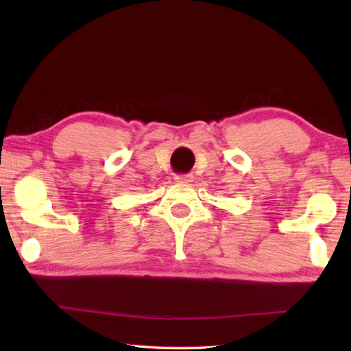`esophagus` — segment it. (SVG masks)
I'll return each instance as SVG.
<instances>
[{
  "label": "esophagus",
  "mask_w": 351,
  "mask_h": 351,
  "mask_svg": "<svg viewBox=\"0 0 351 351\" xmlns=\"http://www.w3.org/2000/svg\"><path fill=\"white\" fill-rule=\"evenodd\" d=\"M175 181L180 184H190V182H193V176L192 175H178L175 178Z\"/></svg>",
  "instance_id": "1"
}]
</instances>
